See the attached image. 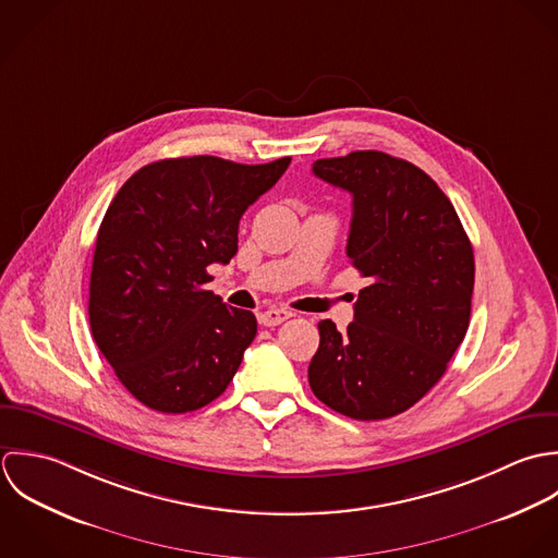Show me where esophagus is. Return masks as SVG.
<instances>
[{"mask_svg":"<svg viewBox=\"0 0 558 558\" xmlns=\"http://www.w3.org/2000/svg\"><path fill=\"white\" fill-rule=\"evenodd\" d=\"M289 317H293L291 311H284V308H269L265 313L258 315V322L267 328H274V326H280L282 322H287Z\"/></svg>","mask_w":558,"mask_h":558,"instance_id":"esophagus-1","label":"esophagus"}]
</instances>
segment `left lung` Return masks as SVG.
Returning a JSON list of instances; mask_svg holds the SVG:
<instances>
[{
  "instance_id": "8db88e82",
  "label": "left lung",
  "mask_w": 558,
  "mask_h": 558,
  "mask_svg": "<svg viewBox=\"0 0 558 558\" xmlns=\"http://www.w3.org/2000/svg\"><path fill=\"white\" fill-rule=\"evenodd\" d=\"M315 177L353 198L351 265L371 280L353 322L319 324L308 381L319 401L355 421L410 410L461 344L474 289V254L454 207L414 163L379 150L317 159Z\"/></svg>"
}]
</instances>
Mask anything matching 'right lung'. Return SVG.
I'll list each match as a JSON object with an SVG mask.
<instances>
[{
	"label": "right lung",
	"instance_id": "add662e5",
	"mask_svg": "<svg viewBox=\"0 0 558 558\" xmlns=\"http://www.w3.org/2000/svg\"><path fill=\"white\" fill-rule=\"evenodd\" d=\"M289 163L161 159L118 190L97 234L88 315L116 377L146 408L194 412L232 381L256 317L207 291V267L230 263L241 216Z\"/></svg>",
	"mask_w": 558,
	"mask_h": 558
}]
</instances>
